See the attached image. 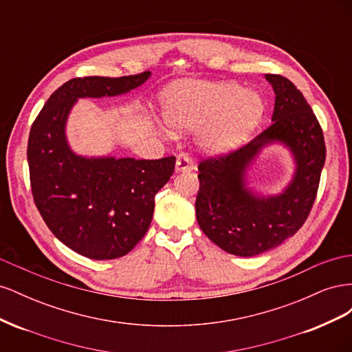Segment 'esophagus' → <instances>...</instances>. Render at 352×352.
Returning <instances> with one entry per match:
<instances>
[{"label":"esophagus","instance_id":"esophagus-1","mask_svg":"<svg viewBox=\"0 0 352 352\" xmlns=\"http://www.w3.org/2000/svg\"><path fill=\"white\" fill-rule=\"evenodd\" d=\"M194 164L190 162V158L188 154L182 153L179 154L176 158V172H186V170H192Z\"/></svg>","mask_w":352,"mask_h":352}]
</instances>
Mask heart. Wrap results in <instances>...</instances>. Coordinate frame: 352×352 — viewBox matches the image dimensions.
<instances>
[{"label": "heart", "instance_id": "1", "mask_svg": "<svg viewBox=\"0 0 352 352\" xmlns=\"http://www.w3.org/2000/svg\"><path fill=\"white\" fill-rule=\"evenodd\" d=\"M162 102L168 129L185 132L204 126L199 142L212 154L239 146L264 113L257 94L230 82H179L163 94Z\"/></svg>", "mask_w": 352, "mask_h": 352}]
</instances>
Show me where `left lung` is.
Wrapping results in <instances>:
<instances>
[{
	"mask_svg": "<svg viewBox=\"0 0 352 352\" xmlns=\"http://www.w3.org/2000/svg\"><path fill=\"white\" fill-rule=\"evenodd\" d=\"M276 94L272 123L238 150L201 160L195 201L201 230L217 247L252 257L294 236L313 208L326 160L322 126L295 85L265 74ZM282 142L294 154L297 170L280 196L261 199L244 185V172L261 148Z\"/></svg>",
	"mask_w": 352,
	"mask_h": 352,
	"instance_id": "left-lung-1",
	"label": "left lung"
}]
</instances>
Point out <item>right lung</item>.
Listing matches in <instances>:
<instances>
[{
	"mask_svg": "<svg viewBox=\"0 0 352 352\" xmlns=\"http://www.w3.org/2000/svg\"><path fill=\"white\" fill-rule=\"evenodd\" d=\"M151 72L122 78L87 76L51 95L30 127L28 163L35 206L48 229L92 260L123 257L151 225L154 197L175 172L176 157L87 158L72 153L65 126L78 98L129 92Z\"/></svg>",
	"mask_w": 352,
	"mask_h": 352,
	"instance_id": "obj_1",
	"label": "right lung"
}]
</instances>
